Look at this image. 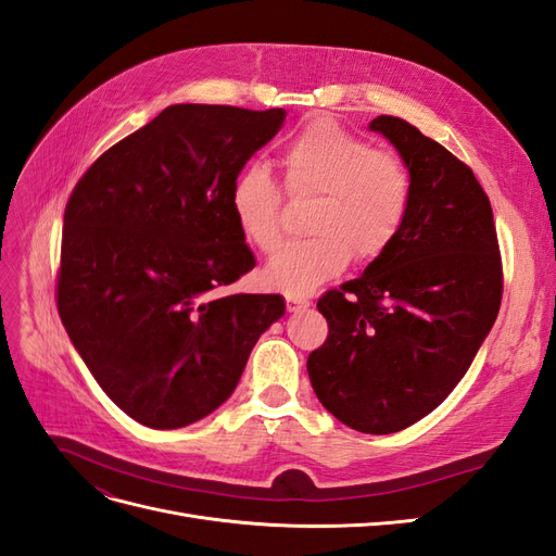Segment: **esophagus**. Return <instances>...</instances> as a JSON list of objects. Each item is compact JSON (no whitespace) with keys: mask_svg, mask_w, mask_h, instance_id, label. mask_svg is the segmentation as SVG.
<instances>
[{"mask_svg":"<svg viewBox=\"0 0 556 556\" xmlns=\"http://www.w3.org/2000/svg\"><path fill=\"white\" fill-rule=\"evenodd\" d=\"M311 306V301H306V299H288V311L290 313H301V311H306Z\"/></svg>","mask_w":556,"mask_h":556,"instance_id":"esophagus-1","label":"esophagus"}]
</instances>
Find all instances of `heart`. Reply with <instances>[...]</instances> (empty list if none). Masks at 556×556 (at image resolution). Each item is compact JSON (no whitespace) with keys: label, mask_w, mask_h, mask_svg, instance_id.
<instances>
[{"label":"heart","mask_w":556,"mask_h":556,"mask_svg":"<svg viewBox=\"0 0 556 556\" xmlns=\"http://www.w3.org/2000/svg\"><path fill=\"white\" fill-rule=\"evenodd\" d=\"M285 190L313 197L306 231L266 264L264 278L282 294L301 299L339 276L355 255L382 257L406 225L413 180L396 155L371 150L333 121H313L280 155ZM229 204L243 237L271 252L282 239V199L264 166L248 164L231 182Z\"/></svg>","instance_id":"1"}]
</instances>
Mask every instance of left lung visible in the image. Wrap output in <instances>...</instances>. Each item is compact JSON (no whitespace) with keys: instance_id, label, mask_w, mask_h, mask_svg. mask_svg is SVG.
<instances>
[{"instance_id":"obj_1","label":"left lung","mask_w":556,"mask_h":556,"mask_svg":"<svg viewBox=\"0 0 556 556\" xmlns=\"http://www.w3.org/2000/svg\"><path fill=\"white\" fill-rule=\"evenodd\" d=\"M368 129L406 164L410 211L382 257L317 301L329 336L306 366L339 422L380 435L415 425L457 387L494 327L503 276L473 172L401 117L378 115Z\"/></svg>"}]
</instances>
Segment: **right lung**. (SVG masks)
<instances>
[{
    "mask_svg": "<svg viewBox=\"0 0 556 556\" xmlns=\"http://www.w3.org/2000/svg\"><path fill=\"white\" fill-rule=\"evenodd\" d=\"M282 109L174 104L109 148L64 211L58 311L117 408L180 429L237 390L280 294H220L255 266L229 192Z\"/></svg>",
    "mask_w": 556,
    "mask_h": 556,
    "instance_id": "right-lung-1",
    "label": "right lung"
}]
</instances>
